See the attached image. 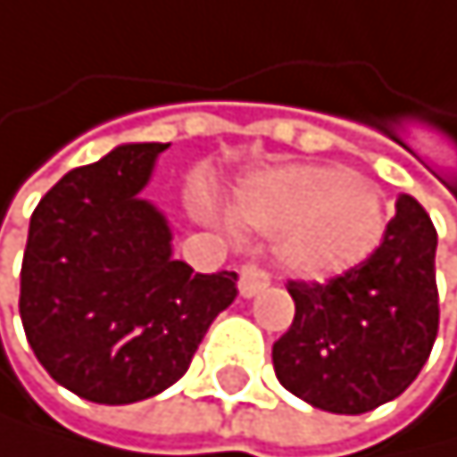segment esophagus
I'll use <instances>...</instances> for the list:
<instances>
[{
	"label": "esophagus",
	"mask_w": 457,
	"mask_h": 457,
	"mask_svg": "<svg viewBox=\"0 0 457 457\" xmlns=\"http://www.w3.org/2000/svg\"><path fill=\"white\" fill-rule=\"evenodd\" d=\"M269 286V274L266 269H260L257 263H245L240 269V295L243 297H254Z\"/></svg>",
	"instance_id": "34e87169"
}]
</instances>
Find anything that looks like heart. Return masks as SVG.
<instances>
[{"label": "heart", "instance_id": "1", "mask_svg": "<svg viewBox=\"0 0 457 457\" xmlns=\"http://www.w3.org/2000/svg\"><path fill=\"white\" fill-rule=\"evenodd\" d=\"M234 212L243 223L278 234L280 266L306 280L337 278L378 248L384 203L361 177L323 165H286L252 177Z\"/></svg>", "mask_w": 457, "mask_h": 457}]
</instances>
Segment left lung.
I'll return each mask as SVG.
<instances>
[{"label": "left lung", "instance_id": "8db88e82", "mask_svg": "<svg viewBox=\"0 0 457 457\" xmlns=\"http://www.w3.org/2000/svg\"><path fill=\"white\" fill-rule=\"evenodd\" d=\"M435 248L424 205L401 194L372 257L328 283L288 280L295 320L271 346L280 384L335 415L398 398L438 335Z\"/></svg>", "mask_w": 457, "mask_h": 457}]
</instances>
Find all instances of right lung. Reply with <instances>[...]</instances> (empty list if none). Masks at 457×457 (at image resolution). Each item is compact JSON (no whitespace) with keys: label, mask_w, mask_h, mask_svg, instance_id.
<instances>
[{"label":"right lung","mask_w":457,"mask_h":457,"mask_svg":"<svg viewBox=\"0 0 457 457\" xmlns=\"http://www.w3.org/2000/svg\"><path fill=\"white\" fill-rule=\"evenodd\" d=\"M162 143L117 145L68 171L30 217L19 314L59 386L94 403H137L186 375L237 274H194L148 186Z\"/></svg>","instance_id":"1"}]
</instances>
